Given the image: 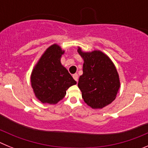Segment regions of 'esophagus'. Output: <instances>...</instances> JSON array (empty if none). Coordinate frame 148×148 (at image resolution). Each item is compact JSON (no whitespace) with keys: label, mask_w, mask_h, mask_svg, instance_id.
Instances as JSON below:
<instances>
[{"label":"esophagus","mask_w":148,"mask_h":148,"mask_svg":"<svg viewBox=\"0 0 148 148\" xmlns=\"http://www.w3.org/2000/svg\"><path fill=\"white\" fill-rule=\"evenodd\" d=\"M73 78H74V79H75V80L77 82H78V74H76V73H75V74L73 75Z\"/></svg>","instance_id":"obj_1"}]
</instances>
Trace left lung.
Instances as JSON below:
<instances>
[{
    "label": "left lung",
    "mask_w": 148,
    "mask_h": 148,
    "mask_svg": "<svg viewBox=\"0 0 148 148\" xmlns=\"http://www.w3.org/2000/svg\"><path fill=\"white\" fill-rule=\"evenodd\" d=\"M77 51L84 60L83 74L78 83L82 98L92 109H101L113 102L120 88L116 66L101 50L85 52L78 47Z\"/></svg>",
    "instance_id": "left-lung-1"
}]
</instances>
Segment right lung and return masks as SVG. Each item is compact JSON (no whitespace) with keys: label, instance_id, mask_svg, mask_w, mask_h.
Returning <instances> with one entry per match:
<instances>
[{"label":"right lung","instance_id":"right-lung-1","mask_svg":"<svg viewBox=\"0 0 148 148\" xmlns=\"http://www.w3.org/2000/svg\"><path fill=\"white\" fill-rule=\"evenodd\" d=\"M65 51L58 44L49 46L32 69L30 82L35 96L44 104H56L62 100L66 90L76 84L61 58Z\"/></svg>","mask_w":148,"mask_h":148}]
</instances>
